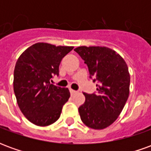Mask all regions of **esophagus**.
<instances>
[{
    "label": "esophagus",
    "mask_w": 151,
    "mask_h": 151,
    "mask_svg": "<svg viewBox=\"0 0 151 151\" xmlns=\"http://www.w3.org/2000/svg\"><path fill=\"white\" fill-rule=\"evenodd\" d=\"M77 91H74V90H72V89H70V95H74L77 93Z\"/></svg>",
    "instance_id": "34e87169"
}]
</instances>
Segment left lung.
Returning a JSON list of instances; mask_svg holds the SVG:
<instances>
[{
  "label": "left lung",
  "mask_w": 151,
  "mask_h": 151,
  "mask_svg": "<svg viewBox=\"0 0 151 151\" xmlns=\"http://www.w3.org/2000/svg\"><path fill=\"white\" fill-rule=\"evenodd\" d=\"M74 51L86 64L90 78L98 82L95 93H83L86 101L78 108L81 120L89 128L105 129L116 120L129 98L128 66L118 53L106 47L82 46Z\"/></svg>",
  "instance_id": "left-lung-1"
}]
</instances>
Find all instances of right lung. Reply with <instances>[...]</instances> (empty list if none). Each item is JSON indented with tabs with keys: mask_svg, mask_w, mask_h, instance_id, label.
<instances>
[{
	"mask_svg": "<svg viewBox=\"0 0 151 151\" xmlns=\"http://www.w3.org/2000/svg\"><path fill=\"white\" fill-rule=\"evenodd\" d=\"M73 47L37 43L25 50L16 62L14 91L20 110L29 121L47 126L59 119L68 101V88L50 83L59 75L60 63Z\"/></svg>",
	"mask_w": 151,
	"mask_h": 151,
	"instance_id": "right-lung-1",
	"label": "right lung"
}]
</instances>
